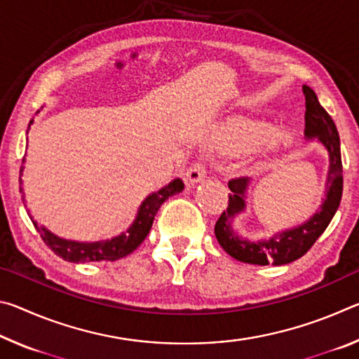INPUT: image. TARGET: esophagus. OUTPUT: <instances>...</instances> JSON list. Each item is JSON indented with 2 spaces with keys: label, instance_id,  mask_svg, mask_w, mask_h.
<instances>
[{
  "label": "esophagus",
  "instance_id": "obj_1",
  "mask_svg": "<svg viewBox=\"0 0 359 359\" xmlns=\"http://www.w3.org/2000/svg\"><path fill=\"white\" fill-rule=\"evenodd\" d=\"M203 177H205V166H204V163L196 161V163H193L191 168L187 171L185 180L188 185H194V184H198V182Z\"/></svg>",
  "mask_w": 359,
  "mask_h": 359
}]
</instances>
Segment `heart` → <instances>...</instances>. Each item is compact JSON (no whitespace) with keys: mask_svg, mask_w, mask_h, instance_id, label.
<instances>
[{"mask_svg":"<svg viewBox=\"0 0 359 359\" xmlns=\"http://www.w3.org/2000/svg\"><path fill=\"white\" fill-rule=\"evenodd\" d=\"M271 135V126L264 121L234 118L223 126L220 133V144L228 150H250L257 145L263 144ZM293 142V133L278 131L271 137V144L274 147H285Z\"/></svg>","mask_w":359,"mask_h":359,"instance_id":"b5f03b06","label":"heart"}]
</instances>
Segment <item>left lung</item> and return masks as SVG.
Returning a JSON list of instances; mask_svg holds the SVG:
<instances>
[{
	"label": "left lung",
	"mask_w": 359,
	"mask_h": 359,
	"mask_svg": "<svg viewBox=\"0 0 359 359\" xmlns=\"http://www.w3.org/2000/svg\"><path fill=\"white\" fill-rule=\"evenodd\" d=\"M306 96V139H318L330 156V169L325 184V199L320 209L306 223L277 233L269 239L248 241L241 238L233 228V218L245 210V193L250 180L248 177L228 182L231 190L228 209L222 212L215 223V238L229 257L242 263L267 266L288 264L306 255L323 231L331 223L342 199V156H340V139L336 125L307 85L302 87Z\"/></svg>",
	"instance_id": "obj_1"
}]
</instances>
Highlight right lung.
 Returning a JSON list of instances; mask_svg holds the SVG:
<instances>
[{
	"instance_id": "add662e5",
	"label": "right lung",
	"mask_w": 359,
	"mask_h": 359,
	"mask_svg": "<svg viewBox=\"0 0 359 359\" xmlns=\"http://www.w3.org/2000/svg\"><path fill=\"white\" fill-rule=\"evenodd\" d=\"M32 123L33 120L29 121V125ZM29 125H28V130H29ZM22 163H25V158H23ZM22 171H23V166L20 168V175H22ZM182 190H184V182L180 179H174L171 184L163 187L161 190L149 194V196L142 201L141 208H139L137 215L131 226L126 229L125 233L117 236V238H112L107 241H96V242L68 241V239L58 238V236L50 233L46 226H38V223L36 222H33V224L36 226V229L39 231L44 244L47 247H50V250L55 255H58L60 258L69 261V263L115 261V259L125 258L126 255L135 252L136 248L142 244L144 239L147 238L149 231L151 228V223H154V218L156 215L158 209L161 208V204L165 203L169 196H174V194L180 193Z\"/></svg>"
}]
</instances>
